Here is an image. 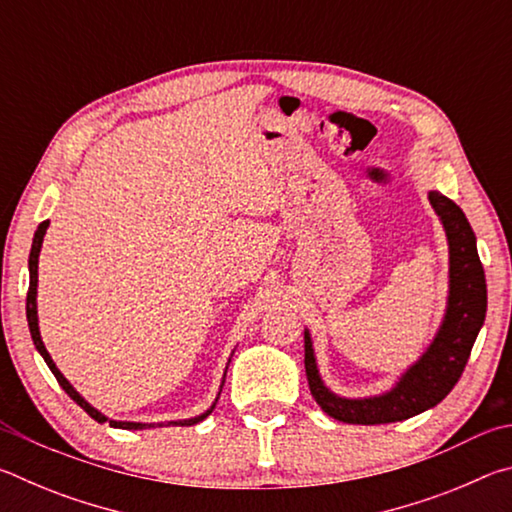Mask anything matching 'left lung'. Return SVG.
I'll list each match as a JSON object with an SVG mask.
<instances>
[{"mask_svg": "<svg viewBox=\"0 0 512 512\" xmlns=\"http://www.w3.org/2000/svg\"><path fill=\"white\" fill-rule=\"evenodd\" d=\"M429 201L445 225L449 241V302L443 327L422 359L406 370L393 391L368 400H345L325 388L318 375L314 348L305 332V370L309 391L329 418L348 424H386L413 418L443 402L461 379L465 363L488 309L483 264L476 253V237L461 207L440 192Z\"/></svg>", "mask_w": 512, "mask_h": 512, "instance_id": "obj_1", "label": "left lung"}]
</instances>
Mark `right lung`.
I'll use <instances>...</instances> for the list:
<instances>
[{
    "label": "right lung",
    "mask_w": 512,
    "mask_h": 512,
    "mask_svg": "<svg viewBox=\"0 0 512 512\" xmlns=\"http://www.w3.org/2000/svg\"><path fill=\"white\" fill-rule=\"evenodd\" d=\"M47 228H49V221H42L40 225H38V230H36V237H33V246H31V255H29V275H31V280H29V293H27V320H29V329H31V339H33V343H36V348H38V352L42 354V359L47 361V366H49V370L54 372V377L58 379V384L63 386V391L72 397V400L81 406V409L90 415V418H94L97 422H108L110 427H117V429H146V427H151V424H142V422H117V420H108L106 415H101L97 409H94V406H90L88 402L83 400V397L74 391L72 388V384H69V381L60 375V370L56 368V363L51 361V357H49V352H47V348H45V343H42V339H40V329H38V309H36V293H38V255H40V248H42V239H45V232H47ZM214 409V406H212ZM212 409L210 411H205L203 415H198V418H192V420H180V422H167V424H183V427H192V424H196V422H201V420H205L207 415L212 413Z\"/></svg>",
    "instance_id": "right-lung-1"
}]
</instances>
